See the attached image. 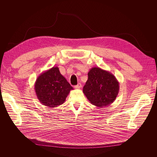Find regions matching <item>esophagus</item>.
<instances>
[{"mask_svg":"<svg viewBox=\"0 0 157 157\" xmlns=\"http://www.w3.org/2000/svg\"><path fill=\"white\" fill-rule=\"evenodd\" d=\"M75 87L76 89H80V88L81 87V83L78 84L76 86H75Z\"/></svg>","mask_w":157,"mask_h":157,"instance_id":"1","label":"esophagus"}]
</instances>
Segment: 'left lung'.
<instances>
[{"mask_svg":"<svg viewBox=\"0 0 157 157\" xmlns=\"http://www.w3.org/2000/svg\"><path fill=\"white\" fill-rule=\"evenodd\" d=\"M87 75L82 91L91 104L102 107L109 106L116 100L119 91V83L114 75L94 67Z\"/></svg>","mask_w":157,"mask_h":157,"instance_id":"left-lung-1","label":"left lung"}]
</instances>
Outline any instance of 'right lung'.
Wrapping results in <instances>:
<instances>
[{
    "label": "right lung",
    "instance_id": "right-lung-1",
    "mask_svg": "<svg viewBox=\"0 0 157 157\" xmlns=\"http://www.w3.org/2000/svg\"><path fill=\"white\" fill-rule=\"evenodd\" d=\"M35 91L41 104L53 108L63 104L73 87L61 75L58 67L41 73L35 83Z\"/></svg>",
    "mask_w": 157,
    "mask_h": 157
}]
</instances>
